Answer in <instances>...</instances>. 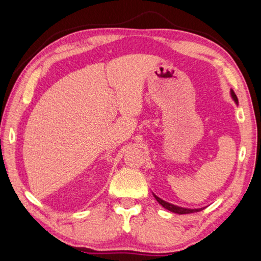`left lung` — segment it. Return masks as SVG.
<instances>
[{
	"mask_svg": "<svg viewBox=\"0 0 261 261\" xmlns=\"http://www.w3.org/2000/svg\"><path fill=\"white\" fill-rule=\"evenodd\" d=\"M231 96L233 98V100L238 102V99H237V96L234 95V92L231 90ZM155 198L157 201H159V203H161L162 206H163L165 209H168V211L172 212V213H176V214H191V213H195V212H200L201 209H187V208H181V207H178V206H174V204H171L169 202L164 201V200L160 199L159 196L155 195Z\"/></svg>",
	"mask_w": 261,
	"mask_h": 261,
	"instance_id": "left-lung-1",
	"label": "left lung"
}]
</instances>
